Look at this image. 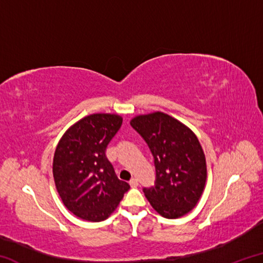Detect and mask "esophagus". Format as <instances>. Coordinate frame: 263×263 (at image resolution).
I'll use <instances>...</instances> for the list:
<instances>
[{
  "instance_id": "esophagus-1",
  "label": "esophagus",
  "mask_w": 263,
  "mask_h": 263,
  "mask_svg": "<svg viewBox=\"0 0 263 263\" xmlns=\"http://www.w3.org/2000/svg\"><path fill=\"white\" fill-rule=\"evenodd\" d=\"M130 185L132 186V188H136V186L139 185V183H138V180L137 179H132L130 181Z\"/></svg>"
}]
</instances>
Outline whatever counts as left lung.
<instances>
[{"label":"left lung","mask_w":263,"mask_h":263,"mask_svg":"<svg viewBox=\"0 0 263 263\" xmlns=\"http://www.w3.org/2000/svg\"><path fill=\"white\" fill-rule=\"evenodd\" d=\"M152 152L155 182L142 191L151 205L168 219L196 206L206 181L205 155L188 126L163 112L137 116L130 122Z\"/></svg>","instance_id":"1"}]
</instances>
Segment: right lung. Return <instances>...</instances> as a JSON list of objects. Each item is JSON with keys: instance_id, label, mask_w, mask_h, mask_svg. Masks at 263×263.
I'll return each mask as SVG.
<instances>
[{"instance_id": "right-lung-1", "label": "right lung", "mask_w": 263, "mask_h": 263, "mask_svg": "<svg viewBox=\"0 0 263 263\" xmlns=\"http://www.w3.org/2000/svg\"><path fill=\"white\" fill-rule=\"evenodd\" d=\"M122 123L118 115H89L70 126L57 146L53 158L57 190L65 206L83 220L106 219L130 189L105 155Z\"/></svg>"}]
</instances>
